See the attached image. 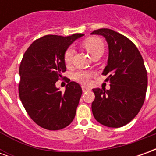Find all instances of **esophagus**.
<instances>
[{
    "label": "esophagus",
    "instance_id": "1",
    "mask_svg": "<svg viewBox=\"0 0 156 156\" xmlns=\"http://www.w3.org/2000/svg\"><path fill=\"white\" fill-rule=\"evenodd\" d=\"M82 89H83V92H87V91H90L91 88L88 87V86H85V85H83L82 86Z\"/></svg>",
    "mask_w": 156,
    "mask_h": 156
}]
</instances>
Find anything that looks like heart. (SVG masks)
<instances>
[{
  "label": "heart",
  "mask_w": 156,
  "mask_h": 156,
  "mask_svg": "<svg viewBox=\"0 0 156 156\" xmlns=\"http://www.w3.org/2000/svg\"><path fill=\"white\" fill-rule=\"evenodd\" d=\"M83 46L92 57L98 52H104L105 46L101 39L98 37H89L83 41ZM74 50L73 48H68L64 52V62L67 65L71 64ZM92 73L87 71H78L73 74V78L80 83H88L91 78Z\"/></svg>",
  "instance_id": "1"
}]
</instances>
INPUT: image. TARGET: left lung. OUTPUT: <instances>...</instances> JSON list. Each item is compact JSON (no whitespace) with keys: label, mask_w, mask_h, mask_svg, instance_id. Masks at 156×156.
I'll return each mask as SVG.
<instances>
[{"label":"left lung","mask_w":156,"mask_h":156,"mask_svg":"<svg viewBox=\"0 0 156 156\" xmlns=\"http://www.w3.org/2000/svg\"><path fill=\"white\" fill-rule=\"evenodd\" d=\"M91 34L103 36L108 43V62L103 74L110 82L108 90L93 89V115L105 126L122 127L138 115L144 102L148 78L144 60L136 46L119 32L101 28Z\"/></svg>","instance_id":"obj_1"}]
</instances>
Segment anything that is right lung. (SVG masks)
<instances>
[{
  "mask_svg": "<svg viewBox=\"0 0 156 156\" xmlns=\"http://www.w3.org/2000/svg\"><path fill=\"white\" fill-rule=\"evenodd\" d=\"M83 36H44L33 41L22 58L19 96L26 111L40 127L58 130L74 119L83 93L81 86L68 82L62 93L56 87V82L67 69L65 51Z\"/></svg>",
  "mask_w": 156,
  "mask_h": 156,
  "instance_id": "right-lung-1",
  "label": "right lung"
}]
</instances>
